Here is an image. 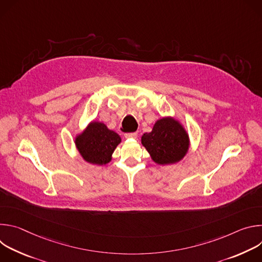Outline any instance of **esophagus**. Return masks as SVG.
I'll list each match as a JSON object with an SVG mask.
<instances>
[{"label":"esophagus","instance_id":"1","mask_svg":"<svg viewBox=\"0 0 262 262\" xmlns=\"http://www.w3.org/2000/svg\"><path fill=\"white\" fill-rule=\"evenodd\" d=\"M124 137L126 139H136L138 137V134L137 133H127L124 135Z\"/></svg>","mask_w":262,"mask_h":262}]
</instances>
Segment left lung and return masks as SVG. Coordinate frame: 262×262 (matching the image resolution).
<instances>
[{
	"label": "left lung",
	"mask_w": 262,
	"mask_h": 262,
	"mask_svg": "<svg viewBox=\"0 0 262 262\" xmlns=\"http://www.w3.org/2000/svg\"><path fill=\"white\" fill-rule=\"evenodd\" d=\"M141 143L158 165L180 162L189 152L191 141L184 125L174 117L157 120L150 133L143 134Z\"/></svg>",
	"instance_id": "8db88e82"
}]
</instances>
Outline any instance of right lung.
<instances>
[{
	"instance_id": "right-lung-1",
	"label": "right lung",
	"mask_w": 262,
	"mask_h": 262,
	"mask_svg": "<svg viewBox=\"0 0 262 262\" xmlns=\"http://www.w3.org/2000/svg\"><path fill=\"white\" fill-rule=\"evenodd\" d=\"M74 145L82 159L92 165L102 166L112 161L121 137L111 130L103 122L91 121L86 128L74 137Z\"/></svg>"
}]
</instances>
